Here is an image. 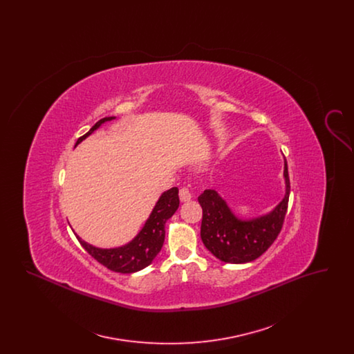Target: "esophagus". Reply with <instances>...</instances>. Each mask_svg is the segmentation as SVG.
<instances>
[{"label":"esophagus","instance_id":"esophagus-1","mask_svg":"<svg viewBox=\"0 0 354 354\" xmlns=\"http://www.w3.org/2000/svg\"><path fill=\"white\" fill-rule=\"evenodd\" d=\"M179 198H180V201L182 202H188L191 198H192V194H191V189H189V187H182L180 189H179Z\"/></svg>","mask_w":354,"mask_h":354}]
</instances>
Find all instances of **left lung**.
<instances>
[{
  "label": "left lung",
  "instance_id": "obj_1",
  "mask_svg": "<svg viewBox=\"0 0 354 354\" xmlns=\"http://www.w3.org/2000/svg\"><path fill=\"white\" fill-rule=\"evenodd\" d=\"M286 192L270 215L254 220H239L216 191L205 189L199 196L203 208L201 236L207 250L221 261L241 264L266 252L280 234L289 202V175L284 167Z\"/></svg>",
  "mask_w": 354,
  "mask_h": 354
}]
</instances>
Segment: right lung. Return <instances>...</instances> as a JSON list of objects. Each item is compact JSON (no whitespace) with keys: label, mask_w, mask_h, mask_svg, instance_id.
Here are the masks:
<instances>
[{"label":"right lung","mask_w":354,"mask_h":354,"mask_svg":"<svg viewBox=\"0 0 354 354\" xmlns=\"http://www.w3.org/2000/svg\"><path fill=\"white\" fill-rule=\"evenodd\" d=\"M114 117H106L102 118L87 131L84 136H81L75 146L82 142L86 136L91 134L94 130H97L103 122L111 120ZM179 189L178 187H174L169 191H166L160 199L156 203L155 208L152 209L151 215L146 221L142 231L138 234L134 240L123 247L113 248V250H101L95 248L87 243H84L82 239L77 236L81 245L84 250L91 254L98 263L104 266L106 268L119 273H133L136 270H143L147 266L151 264L153 257L160 252L163 243H165V224L166 221L175 214V211L179 207Z\"/></svg>","instance_id":"obj_1"}]
</instances>
